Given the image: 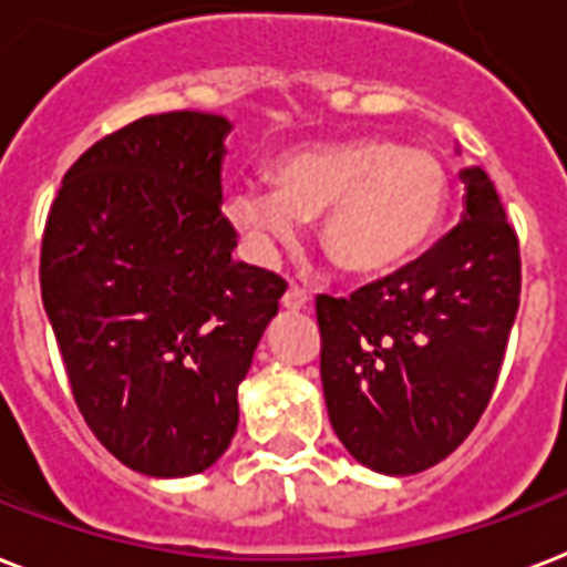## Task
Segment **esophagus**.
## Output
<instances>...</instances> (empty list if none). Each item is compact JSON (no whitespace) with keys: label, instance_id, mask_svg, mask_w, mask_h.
Segmentation results:
<instances>
[{"label":"esophagus","instance_id":"34e87169","mask_svg":"<svg viewBox=\"0 0 567 567\" xmlns=\"http://www.w3.org/2000/svg\"><path fill=\"white\" fill-rule=\"evenodd\" d=\"M282 308L285 311H306L311 308V297L302 288H288L282 297Z\"/></svg>","mask_w":567,"mask_h":567}]
</instances>
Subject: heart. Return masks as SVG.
Masks as SVG:
<instances>
[{
	"label": "heart",
	"instance_id": "1",
	"mask_svg": "<svg viewBox=\"0 0 567 567\" xmlns=\"http://www.w3.org/2000/svg\"><path fill=\"white\" fill-rule=\"evenodd\" d=\"M268 188L227 197L229 224L259 259L291 247L308 220L323 218L320 244L334 268L381 276L413 259L445 212L443 165L390 140H352L285 154Z\"/></svg>",
	"mask_w": 567,
	"mask_h": 567
}]
</instances>
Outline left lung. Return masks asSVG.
I'll return each instance as SVG.
<instances>
[{
    "mask_svg": "<svg viewBox=\"0 0 567 567\" xmlns=\"http://www.w3.org/2000/svg\"><path fill=\"white\" fill-rule=\"evenodd\" d=\"M460 179L449 236L352 297H317L331 427L381 475L425 472L472 434L518 311L522 259L504 204L477 165Z\"/></svg>",
    "mask_w": 567,
    "mask_h": 567,
    "instance_id": "left-lung-1",
    "label": "left lung"
}]
</instances>
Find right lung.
I'll use <instances>...</instances> for the list:
<instances>
[{"mask_svg":"<svg viewBox=\"0 0 567 567\" xmlns=\"http://www.w3.org/2000/svg\"><path fill=\"white\" fill-rule=\"evenodd\" d=\"M233 124L177 110L78 156L40 250V291L78 411L133 472L209 468L285 279L233 259L220 163Z\"/></svg>","mask_w":567,"mask_h":567,"instance_id":"1","label":"right lung"}]
</instances>
